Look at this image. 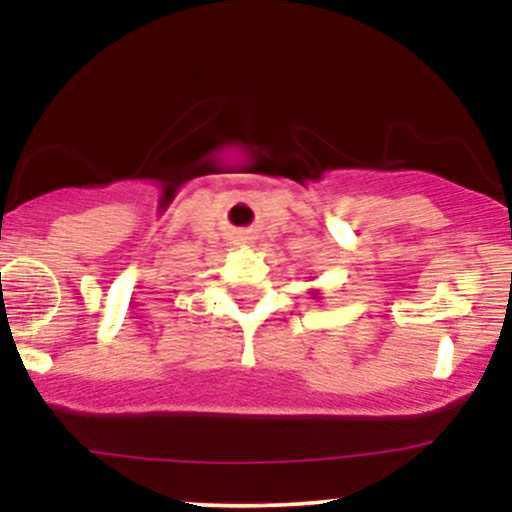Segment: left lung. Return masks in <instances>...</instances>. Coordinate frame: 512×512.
Wrapping results in <instances>:
<instances>
[{
    "mask_svg": "<svg viewBox=\"0 0 512 512\" xmlns=\"http://www.w3.org/2000/svg\"><path fill=\"white\" fill-rule=\"evenodd\" d=\"M310 296H313L315 301H317V298H320V291H313V293H310Z\"/></svg>",
    "mask_w": 512,
    "mask_h": 512,
    "instance_id": "left-lung-1",
    "label": "left lung"
}]
</instances>
